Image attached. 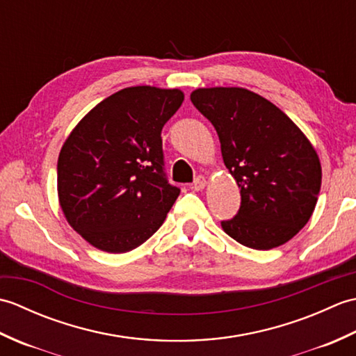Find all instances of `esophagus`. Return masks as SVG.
Returning <instances> with one entry per match:
<instances>
[{"label":"esophagus","instance_id":"34e87169","mask_svg":"<svg viewBox=\"0 0 356 356\" xmlns=\"http://www.w3.org/2000/svg\"><path fill=\"white\" fill-rule=\"evenodd\" d=\"M205 186H207V179L200 176V177L195 179V182L191 185V190L193 191H202Z\"/></svg>","mask_w":356,"mask_h":356}]
</instances>
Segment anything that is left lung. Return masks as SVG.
<instances>
[{"label":"left lung","mask_w":356,"mask_h":356,"mask_svg":"<svg viewBox=\"0 0 356 356\" xmlns=\"http://www.w3.org/2000/svg\"><path fill=\"white\" fill-rule=\"evenodd\" d=\"M191 102L220 140L226 168L240 188L237 216L222 228L240 245L268 251L284 245L311 218L321 163L292 119L251 90L197 88Z\"/></svg>","instance_id":"8db88e82"}]
</instances>
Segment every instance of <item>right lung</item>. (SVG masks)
I'll use <instances>...</instances> for the list:
<instances>
[{
    "instance_id": "right-lung-1",
    "label": "right lung",
    "mask_w": 356,
    "mask_h": 356,
    "mask_svg": "<svg viewBox=\"0 0 356 356\" xmlns=\"http://www.w3.org/2000/svg\"><path fill=\"white\" fill-rule=\"evenodd\" d=\"M179 88L119 90L90 110L58 157V199L90 245L122 254L161 228L180 190L163 172L162 128L184 102Z\"/></svg>"
}]
</instances>
